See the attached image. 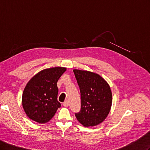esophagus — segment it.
<instances>
[{
  "instance_id": "1",
  "label": "esophagus",
  "mask_w": 150,
  "mask_h": 150,
  "mask_svg": "<svg viewBox=\"0 0 150 150\" xmlns=\"http://www.w3.org/2000/svg\"><path fill=\"white\" fill-rule=\"evenodd\" d=\"M68 105H69V103H68V100H66V101H65L63 103V105L64 106H68Z\"/></svg>"
}]
</instances>
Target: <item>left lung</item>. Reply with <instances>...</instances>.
<instances>
[{
  "instance_id": "obj_1",
  "label": "left lung",
  "mask_w": 150,
  "mask_h": 150,
  "mask_svg": "<svg viewBox=\"0 0 150 150\" xmlns=\"http://www.w3.org/2000/svg\"><path fill=\"white\" fill-rule=\"evenodd\" d=\"M74 72L81 96V110L75 117L84 127L98 125L105 120L112 107L109 84L96 73L76 69Z\"/></svg>"
}]
</instances>
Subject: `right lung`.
Here are the masks:
<instances>
[{
  "instance_id": "add662e5",
  "label": "right lung",
  "mask_w": 150,
  "mask_h": 150,
  "mask_svg": "<svg viewBox=\"0 0 150 150\" xmlns=\"http://www.w3.org/2000/svg\"><path fill=\"white\" fill-rule=\"evenodd\" d=\"M66 70L64 67L44 69L29 80L22 96L23 108L29 118L44 124L54 117L61 106L57 82Z\"/></svg>"
}]
</instances>
